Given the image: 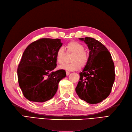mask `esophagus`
<instances>
[{
  "instance_id": "esophagus-1",
  "label": "esophagus",
  "mask_w": 132,
  "mask_h": 132,
  "mask_svg": "<svg viewBox=\"0 0 132 132\" xmlns=\"http://www.w3.org/2000/svg\"><path fill=\"white\" fill-rule=\"evenodd\" d=\"M66 75H67V76H68V75H70V72H69V71H66Z\"/></svg>"
}]
</instances>
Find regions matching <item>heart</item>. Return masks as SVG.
<instances>
[{
	"label": "heart",
	"mask_w": 132,
	"mask_h": 132,
	"mask_svg": "<svg viewBox=\"0 0 132 132\" xmlns=\"http://www.w3.org/2000/svg\"><path fill=\"white\" fill-rule=\"evenodd\" d=\"M67 53H72L71 63H65L59 66L60 69H64L68 71H76L79 70L80 66L83 68L86 67L88 62V55L84 51V46L77 42L72 41L67 43L66 46ZM65 52L63 48H59L56 54L57 62L61 64L64 61Z\"/></svg>",
	"instance_id": "obj_1"
}]
</instances>
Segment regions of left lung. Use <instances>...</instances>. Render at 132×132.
I'll list each match as a JSON object with an SVG mask.
<instances>
[{"label": "left lung", "instance_id": "1", "mask_svg": "<svg viewBox=\"0 0 132 132\" xmlns=\"http://www.w3.org/2000/svg\"><path fill=\"white\" fill-rule=\"evenodd\" d=\"M87 44L88 62L82 72L76 88L79 98L95 104L105 99L111 93L115 79L114 65L105 46L90 37L79 38Z\"/></svg>", "mask_w": 132, "mask_h": 132}]
</instances>
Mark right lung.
Instances as JSON below:
<instances>
[{
    "label": "right lung",
    "instance_id": "add662e5",
    "mask_svg": "<svg viewBox=\"0 0 132 132\" xmlns=\"http://www.w3.org/2000/svg\"><path fill=\"white\" fill-rule=\"evenodd\" d=\"M62 45L60 39L41 38L24 51L18 77L19 86L28 100L43 103L56 94L59 82L66 76L65 70L54 71L56 52Z\"/></svg>",
    "mask_w": 132,
    "mask_h": 132
}]
</instances>
